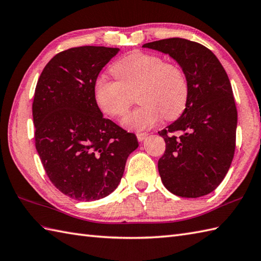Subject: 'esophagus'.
<instances>
[{
    "mask_svg": "<svg viewBox=\"0 0 261 261\" xmlns=\"http://www.w3.org/2000/svg\"><path fill=\"white\" fill-rule=\"evenodd\" d=\"M137 136V140L140 142H143L146 140V137L148 136V134H146V133H138V134L136 135Z\"/></svg>",
    "mask_w": 261,
    "mask_h": 261,
    "instance_id": "obj_1",
    "label": "esophagus"
}]
</instances>
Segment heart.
I'll use <instances>...</instances> for the list:
<instances>
[{"label": "heart", "mask_w": 261, "mask_h": 261, "mask_svg": "<svg viewBox=\"0 0 261 261\" xmlns=\"http://www.w3.org/2000/svg\"><path fill=\"white\" fill-rule=\"evenodd\" d=\"M112 72L117 80L98 77L94 96L100 111L111 117H121L130 105V96L140 88L137 100L142 103L123 119L126 128L145 130L163 118L175 119L184 111L189 84L179 67L167 63L160 56L133 51L116 61Z\"/></svg>", "instance_id": "b5f03b06"}]
</instances>
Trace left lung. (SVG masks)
I'll return each instance as SVG.
<instances>
[{
	"mask_svg": "<svg viewBox=\"0 0 261 261\" xmlns=\"http://www.w3.org/2000/svg\"><path fill=\"white\" fill-rule=\"evenodd\" d=\"M169 55L189 84L182 115L165 129V153L159 160L164 187L182 198L211 193L227 174L236 148L238 114L230 80L213 52L198 42L170 38L143 44ZM181 131L176 138L172 134Z\"/></svg>",
	"mask_w": 261,
	"mask_h": 261,
	"instance_id": "obj_1",
	"label": "left lung"
}]
</instances>
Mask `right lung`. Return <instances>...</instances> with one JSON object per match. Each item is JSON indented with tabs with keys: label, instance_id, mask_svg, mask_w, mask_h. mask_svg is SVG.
Segmentation results:
<instances>
[{
	"label": "right lung",
	"instance_id": "obj_1",
	"mask_svg": "<svg viewBox=\"0 0 261 261\" xmlns=\"http://www.w3.org/2000/svg\"><path fill=\"white\" fill-rule=\"evenodd\" d=\"M118 48H71L44 67L32 103L36 148L48 177L71 199L95 201L118 187L137 137L103 118L94 96L98 74Z\"/></svg>",
	"mask_w": 261,
	"mask_h": 261
}]
</instances>
